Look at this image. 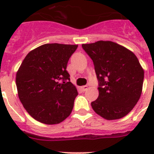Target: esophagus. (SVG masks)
Here are the masks:
<instances>
[{
  "mask_svg": "<svg viewBox=\"0 0 154 154\" xmlns=\"http://www.w3.org/2000/svg\"><path fill=\"white\" fill-rule=\"evenodd\" d=\"M82 89L83 91L85 92V91H87V89H88V86H87V85H84V86H82Z\"/></svg>",
  "mask_w": 154,
  "mask_h": 154,
  "instance_id": "34e87169",
  "label": "esophagus"
}]
</instances>
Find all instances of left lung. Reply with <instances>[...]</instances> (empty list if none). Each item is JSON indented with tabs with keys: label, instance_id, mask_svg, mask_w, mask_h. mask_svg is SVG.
Returning <instances> with one entry per match:
<instances>
[{
	"label": "left lung",
	"instance_id": "1",
	"mask_svg": "<svg viewBox=\"0 0 154 154\" xmlns=\"http://www.w3.org/2000/svg\"><path fill=\"white\" fill-rule=\"evenodd\" d=\"M94 61L99 96L91 103L96 113L106 120L126 116L141 97L144 70L136 55L122 45L99 41L83 44Z\"/></svg>",
	"mask_w": 154,
	"mask_h": 154
}]
</instances>
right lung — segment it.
<instances>
[{"label":"right lung","mask_w":154,"mask_h":154,"mask_svg":"<svg viewBox=\"0 0 154 154\" xmlns=\"http://www.w3.org/2000/svg\"><path fill=\"white\" fill-rule=\"evenodd\" d=\"M77 46L45 44L30 51L23 60L16 76L18 97L35 120L46 125L59 124L72 112L78 93L70 82L66 67Z\"/></svg>","instance_id":"obj_1"}]
</instances>
